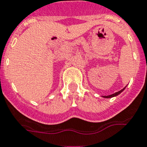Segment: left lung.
Here are the masks:
<instances>
[{
    "mask_svg": "<svg viewBox=\"0 0 147 147\" xmlns=\"http://www.w3.org/2000/svg\"><path fill=\"white\" fill-rule=\"evenodd\" d=\"M125 88H126V86L124 88H122V90L119 91V92H117L114 93V94H110V95H107V96H102V97H103V98H113V97H116V96H117V95H119V94L120 93H122V92H123V91L125 90Z\"/></svg>",
    "mask_w": 147,
    "mask_h": 147,
    "instance_id": "obj_1",
    "label": "left lung"
}]
</instances>
